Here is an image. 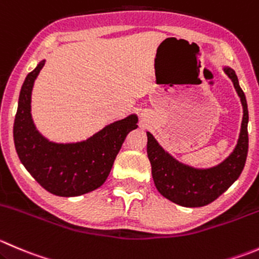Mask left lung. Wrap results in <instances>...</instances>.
Listing matches in <instances>:
<instances>
[{
	"label": "left lung",
	"mask_w": 259,
	"mask_h": 259,
	"mask_svg": "<svg viewBox=\"0 0 259 259\" xmlns=\"http://www.w3.org/2000/svg\"><path fill=\"white\" fill-rule=\"evenodd\" d=\"M225 73L233 81L243 105V121L234 152L219 165L196 169L177 162L162 149L150 133H147V153L152 164L155 187L160 195L175 204L186 207H200L215 201L242 173L248 154V106L238 77L232 68Z\"/></svg>",
	"instance_id": "obj_1"
}]
</instances>
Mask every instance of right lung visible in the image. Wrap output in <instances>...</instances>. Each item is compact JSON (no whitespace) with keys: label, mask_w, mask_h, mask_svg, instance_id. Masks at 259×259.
<instances>
[{"label":"right lung","mask_w":259,"mask_h":259,"mask_svg":"<svg viewBox=\"0 0 259 259\" xmlns=\"http://www.w3.org/2000/svg\"><path fill=\"white\" fill-rule=\"evenodd\" d=\"M37 64L25 78L14 122L17 155L30 175L53 195L73 197L91 192L106 181L127 133L137 129V115L115 121L84 142L58 144L39 134L30 114L34 81L44 67Z\"/></svg>","instance_id":"obj_1"}]
</instances>
